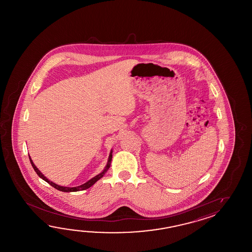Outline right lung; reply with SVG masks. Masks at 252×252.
<instances>
[{
	"mask_svg": "<svg viewBox=\"0 0 252 252\" xmlns=\"http://www.w3.org/2000/svg\"><path fill=\"white\" fill-rule=\"evenodd\" d=\"M113 150H111V153H110V156H109V158H108L107 165L105 166V168L103 169V171L102 173H100L99 175H97L94 177H93L92 179H90L89 181H87V182L85 183V184H83V185H81V186H78V187H75V188H65V187H61V186H59V185H57V184H55V183L51 182L50 180H48L47 177H45L44 175H43L41 172L38 170V168H37V166L34 165V163H33V161L32 160V158H31V157L29 156V158H30V161H31V163H32V166L33 168H34V170L35 172L37 173V175H38V177H40V178H42L43 180H45L46 182H48L50 186H52L54 188H56V189H58L59 191H62V192H77V191H81V190H86V189H88L89 188H91L92 186L94 185V184H95V183L99 180V179H101L103 176H104V174L107 172L108 169L110 168V166H111V162H112V158H113Z\"/></svg>",
	"mask_w": 252,
	"mask_h": 252,
	"instance_id": "add662e5",
	"label": "right lung"
}]
</instances>
